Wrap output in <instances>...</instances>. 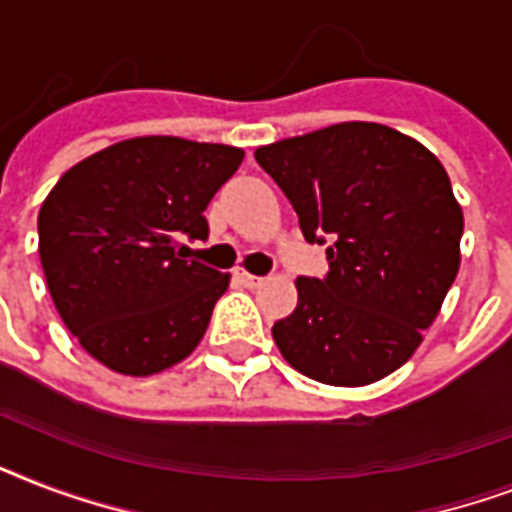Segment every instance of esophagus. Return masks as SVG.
Returning a JSON list of instances; mask_svg holds the SVG:
<instances>
[{
  "label": "esophagus",
  "mask_w": 512,
  "mask_h": 512,
  "mask_svg": "<svg viewBox=\"0 0 512 512\" xmlns=\"http://www.w3.org/2000/svg\"><path fill=\"white\" fill-rule=\"evenodd\" d=\"M236 279L241 281V284H244V287H257V284H260V276H255V273H249V271H244V268H236Z\"/></svg>",
  "instance_id": "esophagus-1"
}]
</instances>
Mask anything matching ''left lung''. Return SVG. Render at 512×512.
I'll use <instances>...</instances> for the list:
<instances>
[{
    "label": "left lung",
    "instance_id": "left-lung-1",
    "mask_svg": "<svg viewBox=\"0 0 512 512\" xmlns=\"http://www.w3.org/2000/svg\"><path fill=\"white\" fill-rule=\"evenodd\" d=\"M255 159L287 193L305 239L332 241L327 279H297V308L273 324L281 356L340 388L396 372L460 271L465 220L444 164L377 122L276 140Z\"/></svg>",
    "mask_w": 512,
    "mask_h": 512
}]
</instances>
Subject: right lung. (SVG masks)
I'll return each instance as SVG.
<instances>
[{
  "instance_id": "1",
  "label": "right lung",
  "mask_w": 512,
  "mask_h": 512,
  "mask_svg": "<svg viewBox=\"0 0 512 512\" xmlns=\"http://www.w3.org/2000/svg\"><path fill=\"white\" fill-rule=\"evenodd\" d=\"M244 151L130 138L74 164L39 209V260L68 332L111 372L151 377L201 342L231 273L185 260Z\"/></svg>"
}]
</instances>
